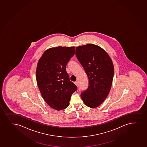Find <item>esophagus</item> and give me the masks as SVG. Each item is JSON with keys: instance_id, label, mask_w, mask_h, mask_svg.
<instances>
[{"instance_id": "34e87169", "label": "esophagus", "mask_w": 147, "mask_h": 147, "mask_svg": "<svg viewBox=\"0 0 147 147\" xmlns=\"http://www.w3.org/2000/svg\"><path fill=\"white\" fill-rule=\"evenodd\" d=\"M74 84L75 85H76L77 86H78V84L77 82H74Z\"/></svg>"}]
</instances>
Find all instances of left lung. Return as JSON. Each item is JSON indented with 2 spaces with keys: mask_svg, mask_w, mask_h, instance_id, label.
<instances>
[{
  "mask_svg": "<svg viewBox=\"0 0 147 147\" xmlns=\"http://www.w3.org/2000/svg\"><path fill=\"white\" fill-rule=\"evenodd\" d=\"M76 56L89 81L88 88L81 93V98L86 106L98 107L111 90L114 75L112 60L105 50L90 43L76 47Z\"/></svg>",
  "mask_w": 147,
  "mask_h": 147,
  "instance_id": "1",
  "label": "left lung"
}]
</instances>
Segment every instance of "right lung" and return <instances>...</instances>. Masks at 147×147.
<instances>
[{
    "instance_id": "add662e5",
    "label": "right lung",
    "mask_w": 147,
    "mask_h": 147,
    "mask_svg": "<svg viewBox=\"0 0 147 147\" xmlns=\"http://www.w3.org/2000/svg\"><path fill=\"white\" fill-rule=\"evenodd\" d=\"M74 54V46L49 48L37 64L36 80L40 92L46 103L57 111L69 106L71 95L77 89L65 69Z\"/></svg>"
}]
</instances>
